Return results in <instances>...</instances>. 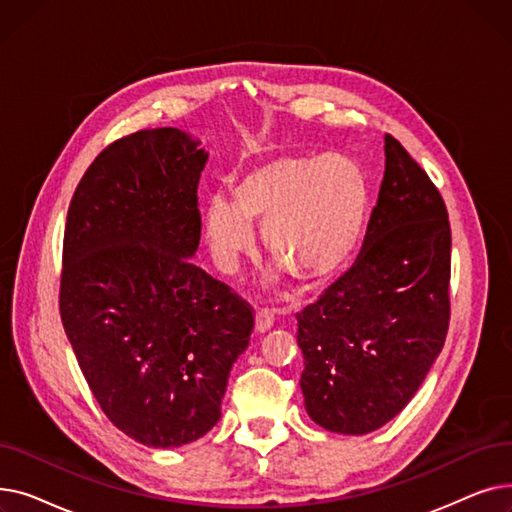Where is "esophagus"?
Instances as JSON below:
<instances>
[{
	"instance_id": "1",
	"label": "esophagus",
	"mask_w": 512,
	"mask_h": 512,
	"mask_svg": "<svg viewBox=\"0 0 512 512\" xmlns=\"http://www.w3.org/2000/svg\"><path fill=\"white\" fill-rule=\"evenodd\" d=\"M272 326H274V313L270 309L257 311V315H255V332L263 334V332L270 330Z\"/></svg>"
}]
</instances>
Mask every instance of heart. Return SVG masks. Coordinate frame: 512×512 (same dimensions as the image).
Returning <instances> with one entry per match:
<instances>
[{
	"mask_svg": "<svg viewBox=\"0 0 512 512\" xmlns=\"http://www.w3.org/2000/svg\"><path fill=\"white\" fill-rule=\"evenodd\" d=\"M371 218V186L355 159L330 153L276 155L242 172L232 201L215 195L201 211L207 245L224 270L253 253L263 228L265 251L286 274L317 288L353 259ZM281 270L270 284H282Z\"/></svg>",
	"mask_w": 512,
	"mask_h": 512,
	"instance_id": "obj_1",
	"label": "heart"
}]
</instances>
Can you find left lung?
Returning a JSON list of instances; mask_svg holds the SVG:
<instances>
[{
  "label": "left lung",
  "instance_id": "1",
  "mask_svg": "<svg viewBox=\"0 0 512 512\" xmlns=\"http://www.w3.org/2000/svg\"><path fill=\"white\" fill-rule=\"evenodd\" d=\"M355 263L305 307L297 342L309 417L363 436L394 419L438 359L450 317V224L434 182L394 137Z\"/></svg>",
  "mask_w": 512,
  "mask_h": 512
}]
</instances>
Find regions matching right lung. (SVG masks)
<instances>
[{"instance_id":"obj_1","label":"right lung","mask_w":512,"mask_h":512,"mask_svg":"<svg viewBox=\"0 0 512 512\" xmlns=\"http://www.w3.org/2000/svg\"><path fill=\"white\" fill-rule=\"evenodd\" d=\"M178 128L103 149L68 207L60 313L99 407L151 448L203 438L222 417L253 313L193 265L209 153Z\"/></svg>"}]
</instances>
